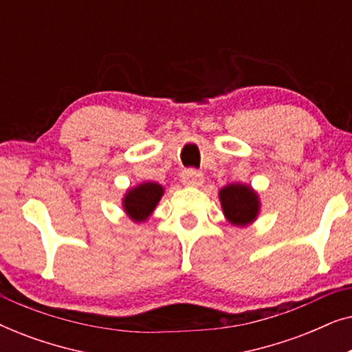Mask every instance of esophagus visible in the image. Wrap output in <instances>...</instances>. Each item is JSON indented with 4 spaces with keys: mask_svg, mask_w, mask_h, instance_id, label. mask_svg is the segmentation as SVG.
<instances>
[{
    "mask_svg": "<svg viewBox=\"0 0 352 352\" xmlns=\"http://www.w3.org/2000/svg\"><path fill=\"white\" fill-rule=\"evenodd\" d=\"M182 182L186 186H200L204 182V175L200 171L194 170V168H189V170L182 171Z\"/></svg>",
    "mask_w": 352,
    "mask_h": 352,
    "instance_id": "1",
    "label": "esophagus"
}]
</instances>
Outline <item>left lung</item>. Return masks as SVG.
I'll return each instance as SVG.
<instances>
[{
  "mask_svg": "<svg viewBox=\"0 0 352 352\" xmlns=\"http://www.w3.org/2000/svg\"><path fill=\"white\" fill-rule=\"evenodd\" d=\"M223 211L234 226H247L256 219L259 200L250 186L229 184L219 192Z\"/></svg>",
  "mask_w": 352,
  "mask_h": 352,
  "instance_id": "1",
  "label": "left lung"
}]
</instances>
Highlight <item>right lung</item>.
I'll list each match as a JSON object with an SVG mask.
<instances>
[{
    "label": "right lung",
    "instance_id": "obj_1",
    "mask_svg": "<svg viewBox=\"0 0 352 352\" xmlns=\"http://www.w3.org/2000/svg\"><path fill=\"white\" fill-rule=\"evenodd\" d=\"M163 195V187L157 182H144V184L128 190L123 200L124 211L133 221H146L148 214L155 210Z\"/></svg>",
    "mask_w": 352,
    "mask_h": 352
}]
</instances>
